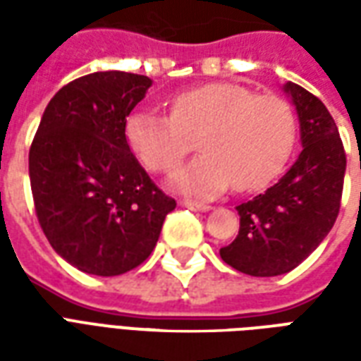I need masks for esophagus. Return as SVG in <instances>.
Masks as SVG:
<instances>
[{"instance_id":"1","label":"esophagus","mask_w":361,"mask_h":361,"mask_svg":"<svg viewBox=\"0 0 361 361\" xmlns=\"http://www.w3.org/2000/svg\"><path fill=\"white\" fill-rule=\"evenodd\" d=\"M181 207H185L189 211H197V212H207L211 211V207L209 204H203V203H193V201H181Z\"/></svg>"}]
</instances>
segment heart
Returning a JSON list of instances; mask_svg holds the SVG:
<instances>
[{"label": "heart", "mask_w": 361, "mask_h": 361, "mask_svg": "<svg viewBox=\"0 0 361 361\" xmlns=\"http://www.w3.org/2000/svg\"><path fill=\"white\" fill-rule=\"evenodd\" d=\"M298 119L279 96L212 82L172 98L170 116L135 110L126 119L129 149L154 172H170L195 147L201 157L173 172L170 185L189 197H212L234 183L255 191L276 178L294 149Z\"/></svg>", "instance_id": "b5f03b06"}]
</instances>
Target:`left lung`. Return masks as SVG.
Masks as SVG:
<instances>
[{"instance_id": "1", "label": "left lung", "mask_w": 361, "mask_h": 361, "mask_svg": "<svg viewBox=\"0 0 361 361\" xmlns=\"http://www.w3.org/2000/svg\"><path fill=\"white\" fill-rule=\"evenodd\" d=\"M282 90L295 108L302 152L265 193L235 207L240 232L220 250L224 263L251 276H279L310 257L338 216L346 154L325 104L300 85Z\"/></svg>"}]
</instances>
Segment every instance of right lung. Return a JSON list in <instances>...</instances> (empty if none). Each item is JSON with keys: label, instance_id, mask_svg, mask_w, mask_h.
Masks as SVG:
<instances>
[{"label": "right lung", "instance_id": "right-lung-1", "mask_svg": "<svg viewBox=\"0 0 361 361\" xmlns=\"http://www.w3.org/2000/svg\"><path fill=\"white\" fill-rule=\"evenodd\" d=\"M149 77L98 71L59 89L28 152L38 222L59 257L118 276L149 257L176 201L152 183L126 139Z\"/></svg>", "mask_w": 361, "mask_h": 361}]
</instances>
